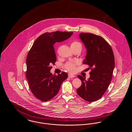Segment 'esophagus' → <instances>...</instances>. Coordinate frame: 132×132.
<instances>
[{
    "mask_svg": "<svg viewBox=\"0 0 132 132\" xmlns=\"http://www.w3.org/2000/svg\"><path fill=\"white\" fill-rule=\"evenodd\" d=\"M75 77V76L74 75H72V74H69V75H68V77H69V78H74V77Z\"/></svg>",
    "mask_w": 132,
    "mask_h": 132,
    "instance_id": "34e87169",
    "label": "esophagus"
}]
</instances>
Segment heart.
<instances>
[{
	"label": "heart",
	"instance_id": "b5f03b06",
	"mask_svg": "<svg viewBox=\"0 0 132 132\" xmlns=\"http://www.w3.org/2000/svg\"><path fill=\"white\" fill-rule=\"evenodd\" d=\"M71 48L72 50L74 49H80L82 48V44H81L76 40H74L71 43ZM78 64L77 62H68L64 66L65 68L68 71L71 73H74L75 72L76 70V66Z\"/></svg>",
	"mask_w": 132,
	"mask_h": 132
}]
</instances>
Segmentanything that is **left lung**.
<instances>
[{
  "mask_svg": "<svg viewBox=\"0 0 132 132\" xmlns=\"http://www.w3.org/2000/svg\"><path fill=\"white\" fill-rule=\"evenodd\" d=\"M79 37L87 48V53L83 63L91 69L88 80L81 75L82 85L77 89L78 94L88 102L98 100L103 95L111 81L115 59L113 50L101 36L82 32Z\"/></svg>",
  "mask_w": 132,
  "mask_h": 132,
  "instance_id": "1",
  "label": "left lung"
}]
</instances>
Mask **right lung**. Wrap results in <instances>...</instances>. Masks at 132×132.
Segmentation results:
<instances>
[{
    "label": "right lung",
    "mask_w": 132,
    "mask_h": 132,
    "mask_svg": "<svg viewBox=\"0 0 132 132\" xmlns=\"http://www.w3.org/2000/svg\"><path fill=\"white\" fill-rule=\"evenodd\" d=\"M73 32L56 31L45 32L35 41L26 59V76L31 91L40 101L46 102L56 95L68 74L62 72L58 75L50 71L56 61L53 44L70 38Z\"/></svg>",
    "instance_id": "add662e5"
}]
</instances>
